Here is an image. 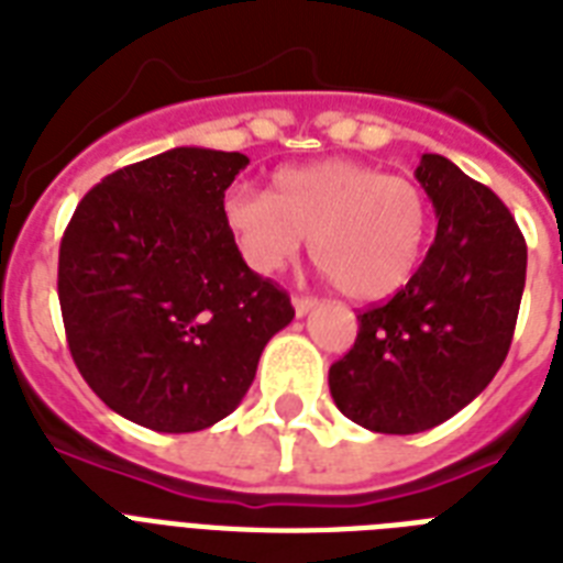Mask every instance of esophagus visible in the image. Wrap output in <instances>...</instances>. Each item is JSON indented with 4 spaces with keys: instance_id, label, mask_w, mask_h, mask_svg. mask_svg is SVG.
Instances as JSON below:
<instances>
[{
    "instance_id": "34e87169",
    "label": "esophagus",
    "mask_w": 563,
    "mask_h": 563,
    "mask_svg": "<svg viewBox=\"0 0 563 563\" xmlns=\"http://www.w3.org/2000/svg\"><path fill=\"white\" fill-rule=\"evenodd\" d=\"M291 307H295V316L303 318V316H309V312H312V309L318 307V300L316 298H307V295H295V298H291Z\"/></svg>"
}]
</instances>
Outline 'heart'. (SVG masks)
Instances as JSON below:
<instances>
[{"label":"heart","mask_w":563,"mask_h":563,"mask_svg":"<svg viewBox=\"0 0 563 563\" xmlns=\"http://www.w3.org/2000/svg\"><path fill=\"white\" fill-rule=\"evenodd\" d=\"M224 224L254 272L274 274L309 251L335 289L353 300H379L406 286L427 236V195L409 178L356 161L280 169L272 195L233 187Z\"/></svg>","instance_id":"obj_1"}]
</instances>
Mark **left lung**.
I'll return each mask as SVG.
<instances>
[{
    "label": "left lung",
    "instance_id": "obj_1",
    "mask_svg": "<svg viewBox=\"0 0 563 563\" xmlns=\"http://www.w3.org/2000/svg\"><path fill=\"white\" fill-rule=\"evenodd\" d=\"M415 178L435 207V242L391 300L362 312L330 368L339 411L385 435L438 427L485 391L526 286V239L497 195L441 154H423Z\"/></svg>",
    "mask_w": 563,
    "mask_h": 563
}]
</instances>
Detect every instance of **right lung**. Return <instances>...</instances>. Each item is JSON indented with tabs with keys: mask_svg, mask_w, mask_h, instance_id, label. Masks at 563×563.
Here are the masks:
<instances>
[{
	"mask_svg": "<svg viewBox=\"0 0 563 563\" xmlns=\"http://www.w3.org/2000/svg\"><path fill=\"white\" fill-rule=\"evenodd\" d=\"M245 166V154L198 145L125 166L84 195L60 242L75 365L110 409L154 432L228 418L295 318L224 224L221 201Z\"/></svg>",
	"mask_w": 563,
	"mask_h": 563,
	"instance_id": "1",
	"label": "right lung"
}]
</instances>
